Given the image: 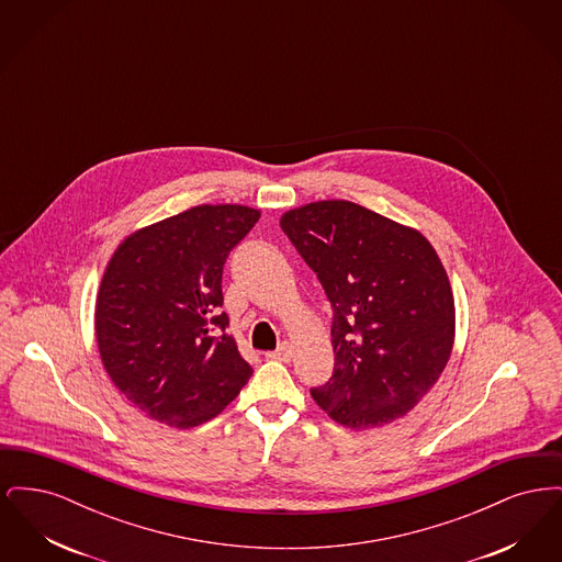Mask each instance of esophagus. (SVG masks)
<instances>
[{"instance_id":"obj_1","label":"esophagus","mask_w":562,"mask_h":562,"mask_svg":"<svg viewBox=\"0 0 562 562\" xmlns=\"http://www.w3.org/2000/svg\"><path fill=\"white\" fill-rule=\"evenodd\" d=\"M293 348L291 346H282L280 349H276V351H268L266 356H268L269 360H278V362H291L293 360Z\"/></svg>"}]
</instances>
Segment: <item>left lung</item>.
I'll return each instance as SVG.
<instances>
[{"label":"left lung","instance_id":"obj_1","mask_svg":"<svg viewBox=\"0 0 562 562\" xmlns=\"http://www.w3.org/2000/svg\"><path fill=\"white\" fill-rule=\"evenodd\" d=\"M280 225L335 310V373L314 401L349 429L394 424L453 351V289L438 252L419 229L348 200L291 209Z\"/></svg>","mask_w":562,"mask_h":562}]
</instances>
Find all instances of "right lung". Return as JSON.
Instances as JSON below:
<instances>
[{
    "label": "right lung",
    "instance_id": "right-lung-1",
    "mask_svg": "<svg viewBox=\"0 0 562 562\" xmlns=\"http://www.w3.org/2000/svg\"><path fill=\"white\" fill-rule=\"evenodd\" d=\"M259 216L252 206L200 204L113 250L94 305L97 346L113 385L149 419L195 428L252 374L218 307L225 259Z\"/></svg>",
    "mask_w": 562,
    "mask_h": 562
}]
</instances>
